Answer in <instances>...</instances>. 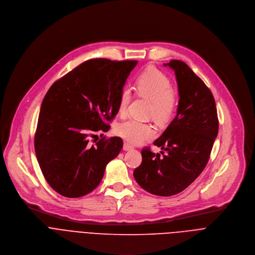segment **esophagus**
<instances>
[{
    "label": "esophagus",
    "mask_w": 255,
    "mask_h": 255,
    "mask_svg": "<svg viewBox=\"0 0 255 255\" xmlns=\"http://www.w3.org/2000/svg\"><path fill=\"white\" fill-rule=\"evenodd\" d=\"M133 148V145L128 143V142H125L124 143V149L125 150H129V149H132Z\"/></svg>",
    "instance_id": "34e87169"
}]
</instances>
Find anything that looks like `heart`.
<instances>
[{
    "label": "heart",
    "mask_w": 255,
    "mask_h": 255,
    "mask_svg": "<svg viewBox=\"0 0 255 255\" xmlns=\"http://www.w3.org/2000/svg\"><path fill=\"white\" fill-rule=\"evenodd\" d=\"M135 92L138 96L151 101L149 115L158 122H167L178 107V93L173 88L170 78L160 70L148 67L136 78ZM131 100V89L124 87L120 94L119 114L126 115ZM116 132L131 143H141L155 135L156 130L151 125L129 119L118 125Z\"/></svg>",
    "instance_id": "1"
}]
</instances>
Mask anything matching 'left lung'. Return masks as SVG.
<instances>
[{
    "label": "left lung",
    "mask_w": 255,
    "mask_h": 255,
    "mask_svg": "<svg viewBox=\"0 0 255 255\" xmlns=\"http://www.w3.org/2000/svg\"><path fill=\"white\" fill-rule=\"evenodd\" d=\"M176 74L179 89L177 116L154 141L163 151L141 149V164L134 169L137 184L150 194L172 196L185 190L205 169L218 134L215 99L193 70L183 61L165 64Z\"/></svg>",
    "instance_id": "1"
}]
</instances>
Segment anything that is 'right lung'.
Here are the masks:
<instances>
[{
    "mask_svg": "<svg viewBox=\"0 0 255 255\" xmlns=\"http://www.w3.org/2000/svg\"><path fill=\"white\" fill-rule=\"evenodd\" d=\"M137 61L87 60L55 81L41 105L35 132L40 169L53 190L67 198L92 192L107 165L123 148L119 136L90 142L108 131L119 113L121 91ZM104 135V134H103Z\"/></svg>",
    "mask_w": 255,
    "mask_h": 255,
    "instance_id": "1",
    "label": "right lung"
}]
</instances>
